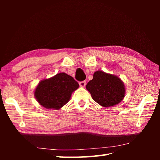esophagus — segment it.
<instances>
[{"instance_id": "34e87169", "label": "esophagus", "mask_w": 160, "mask_h": 160, "mask_svg": "<svg viewBox=\"0 0 160 160\" xmlns=\"http://www.w3.org/2000/svg\"><path fill=\"white\" fill-rule=\"evenodd\" d=\"M79 84L80 87H84L86 86V82L85 81H82V82H79Z\"/></svg>"}]
</instances>
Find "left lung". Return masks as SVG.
<instances>
[{"mask_svg": "<svg viewBox=\"0 0 160 160\" xmlns=\"http://www.w3.org/2000/svg\"><path fill=\"white\" fill-rule=\"evenodd\" d=\"M95 102L108 108L119 104L124 99L126 93L124 84L115 75L97 71L93 79L86 85Z\"/></svg>", "mask_w": 160, "mask_h": 160, "instance_id": "obj_1", "label": "left lung"}]
</instances>
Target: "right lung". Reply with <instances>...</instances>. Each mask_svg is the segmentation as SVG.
Instances as JSON below:
<instances>
[{"label":"right lung","mask_w":160,"mask_h":160,"mask_svg":"<svg viewBox=\"0 0 160 160\" xmlns=\"http://www.w3.org/2000/svg\"><path fill=\"white\" fill-rule=\"evenodd\" d=\"M78 87L79 84L72 77L59 73L40 81L35 89L34 96L44 108L59 110L69 101L71 94Z\"/></svg>","instance_id":"add662e5"}]
</instances>
